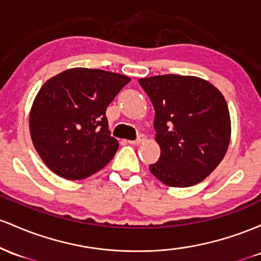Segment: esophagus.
<instances>
[{
	"mask_svg": "<svg viewBox=\"0 0 261 261\" xmlns=\"http://www.w3.org/2000/svg\"><path fill=\"white\" fill-rule=\"evenodd\" d=\"M143 140H144V137L140 136L136 140H129L128 143H129V144H132V145H138V144H140V143H143Z\"/></svg>",
	"mask_w": 261,
	"mask_h": 261,
	"instance_id": "obj_1",
	"label": "esophagus"
}]
</instances>
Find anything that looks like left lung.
Returning <instances> with one entry per match:
<instances>
[{"label":"left lung","instance_id":"1","mask_svg":"<svg viewBox=\"0 0 261 261\" xmlns=\"http://www.w3.org/2000/svg\"><path fill=\"white\" fill-rule=\"evenodd\" d=\"M154 110L160 158L149 165L171 187L201 182L223 160L230 142V116L224 96L197 76L158 75L139 79Z\"/></svg>","mask_w":261,"mask_h":261}]
</instances>
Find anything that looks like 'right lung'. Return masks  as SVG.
Returning <instances> with one entry per match:
<instances>
[{
  "instance_id": "right-lung-1",
  "label": "right lung",
  "mask_w": 261,
  "mask_h": 261,
  "mask_svg": "<svg viewBox=\"0 0 261 261\" xmlns=\"http://www.w3.org/2000/svg\"><path fill=\"white\" fill-rule=\"evenodd\" d=\"M130 81L125 75L72 67L40 87L29 112L37 153L58 176L83 180L103 169L118 150L106 108Z\"/></svg>"
}]
</instances>
